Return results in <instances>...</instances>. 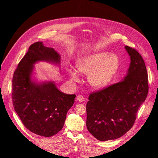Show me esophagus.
I'll return each mask as SVG.
<instances>
[{"label": "esophagus", "mask_w": 158, "mask_h": 158, "mask_svg": "<svg viewBox=\"0 0 158 158\" xmlns=\"http://www.w3.org/2000/svg\"><path fill=\"white\" fill-rule=\"evenodd\" d=\"M76 100H77V101L79 102H82L84 101V98L82 96V95H79L77 97H76Z\"/></svg>", "instance_id": "esophagus-1"}]
</instances>
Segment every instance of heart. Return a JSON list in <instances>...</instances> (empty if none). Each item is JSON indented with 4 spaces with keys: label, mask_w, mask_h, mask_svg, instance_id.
Here are the masks:
<instances>
[{
    "label": "heart",
    "mask_w": 158,
    "mask_h": 158,
    "mask_svg": "<svg viewBox=\"0 0 158 158\" xmlns=\"http://www.w3.org/2000/svg\"><path fill=\"white\" fill-rule=\"evenodd\" d=\"M119 60L116 55L107 51H100L82 57L76 61L80 73L88 74L89 83L95 88H103L110 82L118 70ZM67 73L72 81L80 80L78 72L69 67Z\"/></svg>",
    "instance_id": "b5f03b06"
}]
</instances>
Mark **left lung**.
Returning a JSON list of instances; mask_svg holds the SVG:
<instances>
[{
  "instance_id": "1",
  "label": "left lung",
  "mask_w": 158,
  "mask_h": 158,
  "mask_svg": "<svg viewBox=\"0 0 158 158\" xmlns=\"http://www.w3.org/2000/svg\"><path fill=\"white\" fill-rule=\"evenodd\" d=\"M125 48L131 59L125 78L91 94L86 104L87 128L99 141L117 139L130 130L148 93L144 60L135 49L128 46Z\"/></svg>"
}]
</instances>
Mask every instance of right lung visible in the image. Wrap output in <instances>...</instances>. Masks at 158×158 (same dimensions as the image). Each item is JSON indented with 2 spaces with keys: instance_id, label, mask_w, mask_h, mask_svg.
<instances>
[{
  "instance_id": "1",
  "label": "right lung",
  "mask_w": 158,
  "mask_h": 158,
  "mask_svg": "<svg viewBox=\"0 0 158 158\" xmlns=\"http://www.w3.org/2000/svg\"><path fill=\"white\" fill-rule=\"evenodd\" d=\"M40 61L60 66V55L53 48L45 47L42 41L31 45L14 71L12 103L28 130L37 135L50 137L63 128L76 95L60 92L53 81L37 82L33 80L34 64Z\"/></svg>"
}]
</instances>
